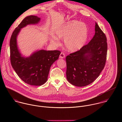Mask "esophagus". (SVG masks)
Listing matches in <instances>:
<instances>
[{
	"instance_id": "1",
	"label": "esophagus",
	"mask_w": 122,
	"mask_h": 122,
	"mask_svg": "<svg viewBox=\"0 0 122 122\" xmlns=\"http://www.w3.org/2000/svg\"><path fill=\"white\" fill-rule=\"evenodd\" d=\"M65 57V55L64 54V53L63 52H61V54H60V58L61 59H63Z\"/></svg>"
}]
</instances>
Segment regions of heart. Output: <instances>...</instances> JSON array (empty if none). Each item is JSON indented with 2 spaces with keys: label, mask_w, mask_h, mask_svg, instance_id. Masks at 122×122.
<instances>
[{
  "label": "heart",
  "mask_w": 122,
  "mask_h": 122,
  "mask_svg": "<svg viewBox=\"0 0 122 122\" xmlns=\"http://www.w3.org/2000/svg\"><path fill=\"white\" fill-rule=\"evenodd\" d=\"M54 34L57 38H64L65 47L71 52L78 51L83 47L88 35L86 24L76 20H72L58 27ZM51 41L54 42L53 39Z\"/></svg>",
  "instance_id": "heart-1"
}]
</instances>
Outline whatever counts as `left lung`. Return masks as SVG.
<instances>
[{
  "mask_svg": "<svg viewBox=\"0 0 122 122\" xmlns=\"http://www.w3.org/2000/svg\"><path fill=\"white\" fill-rule=\"evenodd\" d=\"M95 35L79 51L66 58V76L72 85L85 86L92 83L104 68L107 46L104 33L95 22Z\"/></svg>",
  "mask_w": 122,
  "mask_h": 122,
  "instance_id": "1",
  "label": "left lung"
}]
</instances>
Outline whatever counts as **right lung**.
Segmentation results:
<instances>
[{
  "label": "right lung",
  "instance_id": "add662e5",
  "mask_svg": "<svg viewBox=\"0 0 122 122\" xmlns=\"http://www.w3.org/2000/svg\"><path fill=\"white\" fill-rule=\"evenodd\" d=\"M40 20V18L35 15L25 18L13 32L10 41V60L13 68L25 83L35 86H41L46 82L50 67L61 53L58 50H39L26 57L20 52L17 38L20 30L28 25L38 24Z\"/></svg>",
  "mask_w": 122,
  "mask_h": 122
}]
</instances>
